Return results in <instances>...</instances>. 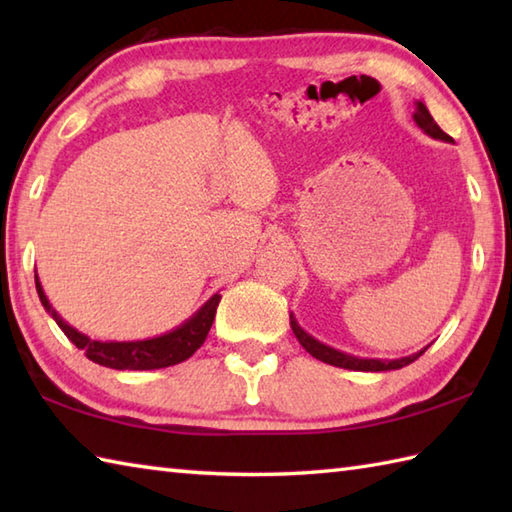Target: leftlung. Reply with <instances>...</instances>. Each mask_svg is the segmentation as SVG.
Segmentation results:
<instances>
[{
	"mask_svg": "<svg viewBox=\"0 0 512 512\" xmlns=\"http://www.w3.org/2000/svg\"><path fill=\"white\" fill-rule=\"evenodd\" d=\"M413 121L422 129L424 134H429L431 138H438V140H447V143H453V138L449 134H444L442 129L438 127V123L433 121V116L429 114L427 107L424 103H416V112H413ZM290 328L295 332V336L299 339V343L306 347V352H310L314 358H319V361L334 365V367H343V369H356V372H387V369H400L409 363L416 361L418 356L424 354V350H420L418 354H411V356H402V358H394V361H378V358H358L352 354H345L334 350V347L325 345L321 341L314 339L306 330L301 328V325L295 321V317H290Z\"/></svg>",
	"mask_w": 512,
	"mask_h": 512,
	"instance_id": "obj_1",
	"label": "left lung"
}]
</instances>
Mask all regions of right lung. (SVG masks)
<instances>
[{
    "label": "right lung",
    "mask_w": 512,
    "mask_h": 512,
    "mask_svg": "<svg viewBox=\"0 0 512 512\" xmlns=\"http://www.w3.org/2000/svg\"><path fill=\"white\" fill-rule=\"evenodd\" d=\"M35 284H37V292L43 308H46L50 312V317L57 321L63 334L68 336L79 350H83V354L88 356L90 361L99 363L103 367H112V369H160V367H171L187 361V358L193 356L195 350H200V345L204 343L206 334H209L215 319L217 303L222 299L220 295H213L198 312L193 314L191 319L178 325L176 330H171L162 336H154V339L94 341L83 332L74 330L72 325H68L59 317L57 310H52L46 292H43L39 284L37 273H35Z\"/></svg>",
    "instance_id": "obj_1"
}]
</instances>
